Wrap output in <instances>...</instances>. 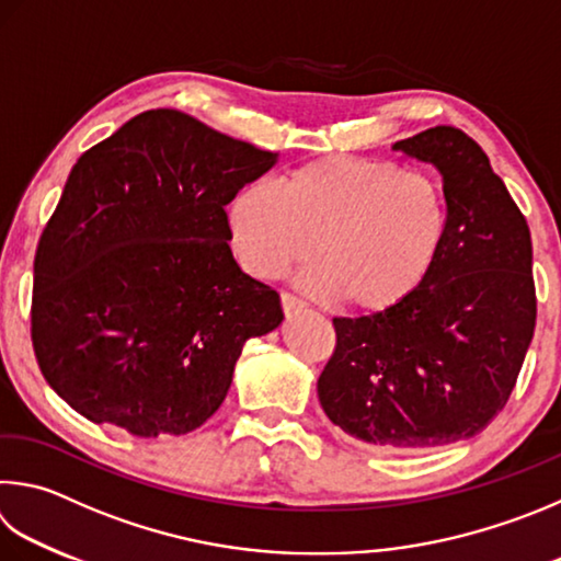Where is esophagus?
<instances>
[{
    "mask_svg": "<svg viewBox=\"0 0 561 561\" xmlns=\"http://www.w3.org/2000/svg\"><path fill=\"white\" fill-rule=\"evenodd\" d=\"M282 309H284V313L291 316V313L307 309V304L294 297V294H289V291H282Z\"/></svg>",
    "mask_w": 561,
    "mask_h": 561,
    "instance_id": "obj_1",
    "label": "esophagus"
}]
</instances>
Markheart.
Instances as JSON below:
<instances>
[{
    "instance_id": "1",
    "label": "heart",
    "mask_w": 561,
    "mask_h": 561,
    "mask_svg": "<svg viewBox=\"0 0 561 561\" xmlns=\"http://www.w3.org/2000/svg\"><path fill=\"white\" fill-rule=\"evenodd\" d=\"M449 232L444 188L394 161L321 157L291 169L279 191L242 188L228 206V236L242 270L274 279L299 264L313 297L385 313L430 279Z\"/></svg>"
}]
</instances>
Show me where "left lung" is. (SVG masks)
Listing matches in <instances>:
<instances>
[{
  "label": "left lung",
  "mask_w": 561,
  "mask_h": 561,
  "mask_svg": "<svg viewBox=\"0 0 561 561\" xmlns=\"http://www.w3.org/2000/svg\"><path fill=\"white\" fill-rule=\"evenodd\" d=\"M392 149L439 171L449 232L430 279L400 307L333 319L319 400L355 439L412 451L471 439L503 410L537 299L527 220L485 151L446 125Z\"/></svg>",
  "instance_id": "1"
}]
</instances>
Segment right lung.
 I'll return each instance as SVG.
<instances>
[{
	"label": "right lung",
	"mask_w": 561,
	"mask_h": 561,
	"mask_svg": "<svg viewBox=\"0 0 561 561\" xmlns=\"http://www.w3.org/2000/svg\"><path fill=\"white\" fill-rule=\"evenodd\" d=\"M277 159L159 107L76 161L34 260V353L60 400L135 436L213 416L242 345L284 319L226 213Z\"/></svg>",
	"instance_id": "right-lung-1"
}]
</instances>
